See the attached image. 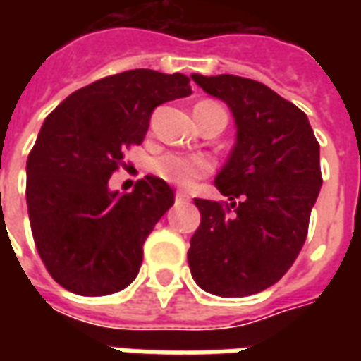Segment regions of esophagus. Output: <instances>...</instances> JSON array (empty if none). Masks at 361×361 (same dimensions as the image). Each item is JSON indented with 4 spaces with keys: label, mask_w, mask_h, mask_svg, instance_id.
<instances>
[{
    "label": "esophagus",
    "mask_w": 361,
    "mask_h": 361,
    "mask_svg": "<svg viewBox=\"0 0 361 361\" xmlns=\"http://www.w3.org/2000/svg\"><path fill=\"white\" fill-rule=\"evenodd\" d=\"M176 202H178V204H189V202H191V197H189L187 192L178 191V192H176Z\"/></svg>",
    "instance_id": "obj_1"
}]
</instances>
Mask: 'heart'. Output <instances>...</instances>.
I'll return each mask as SVG.
<instances>
[{
	"instance_id": "b5f03b06",
	"label": "heart",
	"mask_w": 361,
	"mask_h": 361,
	"mask_svg": "<svg viewBox=\"0 0 361 361\" xmlns=\"http://www.w3.org/2000/svg\"><path fill=\"white\" fill-rule=\"evenodd\" d=\"M204 103H209V101H204ZM149 169L153 170V174H157L159 178H163L172 185L189 187L198 178L209 174L214 169V163L202 153H163L153 159Z\"/></svg>"
}]
</instances>
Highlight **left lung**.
Returning <instances> with one entry per match:
<instances>
[{
    "label": "left lung",
    "mask_w": 361,
    "mask_h": 361,
    "mask_svg": "<svg viewBox=\"0 0 361 361\" xmlns=\"http://www.w3.org/2000/svg\"><path fill=\"white\" fill-rule=\"evenodd\" d=\"M191 78L231 106L236 146L215 187L231 202L195 198L200 226L187 252L192 279L223 298L275 285L302 251L322 185L320 146L296 104L251 78Z\"/></svg>",
    "instance_id": "1"
}]
</instances>
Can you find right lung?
I'll return each instance as SVG.
<instances>
[{
    "label": "right lung",
    "mask_w": 361,
    "mask_h": 361,
    "mask_svg": "<svg viewBox=\"0 0 361 361\" xmlns=\"http://www.w3.org/2000/svg\"><path fill=\"white\" fill-rule=\"evenodd\" d=\"M191 93L185 75L133 69L76 90L48 114L27 157L25 200L39 257L63 288L104 296L135 281L174 191L146 176L118 195L109 180L125 149L142 144L153 110Z\"/></svg>",
    "instance_id": "obj_1"
}]
</instances>
